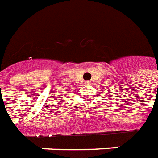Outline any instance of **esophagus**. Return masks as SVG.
<instances>
[{"instance_id":"34e87169","label":"esophagus","mask_w":158,"mask_h":158,"mask_svg":"<svg viewBox=\"0 0 158 158\" xmlns=\"http://www.w3.org/2000/svg\"><path fill=\"white\" fill-rule=\"evenodd\" d=\"M86 84H87V85L91 84V82H90V81H86Z\"/></svg>"}]
</instances>
